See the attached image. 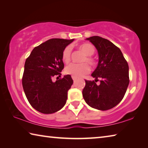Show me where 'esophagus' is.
Wrapping results in <instances>:
<instances>
[{"label":"esophagus","instance_id":"34e87169","mask_svg":"<svg viewBox=\"0 0 148 148\" xmlns=\"http://www.w3.org/2000/svg\"><path fill=\"white\" fill-rule=\"evenodd\" d=\"M72 79L74 80V81H75V80H76L77 77H74V76H72Z\"/></svg>","mask_w":148,"mask_h":148}]
</instances>
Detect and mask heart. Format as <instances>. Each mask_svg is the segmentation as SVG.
<instances>
[{
	"label": "heart",
	"instance_id": "b5f03b06",
	"mask_svg": "<svg viewBox=\"0 0 148 148\" xmlns=\"http://www.w3.org/2000/svg\"><path fill=\"white\" fill-rule=\"evenodd\" d=\"M79 49L86 55V56L83 59V62H87L90 64H94V59L92 58L91 56L94 54L95 51V47L89 43H84L79 46ZM72 53L71 46H66L63 49L62 53V60L65 63H68L71 61ZM90 71V68L88 64L86 63H71L65 67L64 72L66 74L71 75L74 77H81L85 74H88Z\"/></svg>",
	"mask_w": 148,
	"mask_h": 148
}]
</instances>
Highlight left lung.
I'll use <instances>...</instances> for the list:
<instances>
[{"label": "left lung", "instance_id": "obj_1", "mask_svg": "<svg viewBox=\"0 0 148 148\" xmlns=\"http://www.w3.org/2000/svg\"><path fill=\"white\" fill-rule=\"evenodd\" d=\"M98 51L99 62L91 76L101 78L100 85L86 81L82 91L86 103L93 108L107 110L118 104L124 97L129 84V65L119 47L98 36L86 38Z\"/></svg>", "mask_w": 148, "mask_h": 148}]
</instances>
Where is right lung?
<instances>
[{
  "label": "right lung",
  "mask_w": 148,
  "mask_h": 148,
  "mask_svg": "<svg viewBox=\"0 0 148 148\" xmlns=\"http://www.w3.org/2000/svg\"><path fill=\"white\" fill-rule=\"evenodd\" d=\"M74 39L53 38L35 47L26 59L22 85L25 94L32 108L42 114H53L66 104L68 91L73 80L64 75L56 82L52 77H61L64 69L63 49Z\"/></svg>",
  "instance_id": "right-lung-1"
}]
</instances>
